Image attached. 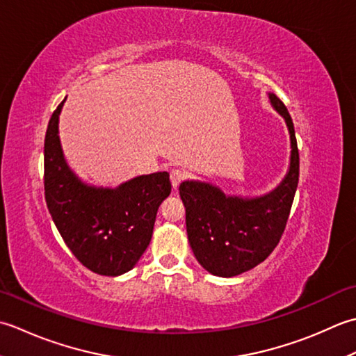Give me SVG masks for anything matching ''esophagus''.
<instances>
[{"mask_svg": "<svg viewBox=\"0 0 356 356\" xmlns=\"http://www.w3.org/2000/svg\"><path fill=\"white\" fill-rule=\"evenodd\" d=\"M184 177H186V173L181 169H172L170 170V181H172L173 188H177L179 186V183L184 179Z\"/></svg>", "mask_w": 356, "mask_h": 356, "instance_id": "34e87169", "label": "esophagus"}]
</instances>
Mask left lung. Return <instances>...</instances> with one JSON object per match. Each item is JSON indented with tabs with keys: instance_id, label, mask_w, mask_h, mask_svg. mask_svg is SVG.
<instances>
[{
	"instance_id": "left-lung-1",
	"label": "left lung",
	"mask_w": 356,
	"mask_h": 356,
	"mask_svg": "<svg viewBox=\"0 0 356 356\" xmlns=\"http://www.w3.org/2000/svg\"><path fill=\"white\" fill-rule=\"evenodd\" d=\"M273 108L290 134V168L282 183L264 197H226L218 187L200 181L179 184L186 227L195 258L216 277H235L270 255L286 229L300 178V154L293 121L284 103L269 93Z\"/></svg>"
}]
</instances>
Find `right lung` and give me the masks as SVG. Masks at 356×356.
Returning <instances> with one entry per match:
<instances>
[{
	"mask_svg": "<svg viewBox=\"0 0 356 356\" xmlns=\"http://www.w3.org/2000/svg\"><path fill=\"white\" fill-rule=\"evenodd\" d=\"M64 101L50 117L44 140L47 209L79 263L117 277L132 269L147 249L158 207L172 191L169 173L138 177L117 188L84 184L69 169L58 136Z\"/></svg>",
	"mask_w": 356,
	"mask_h": 356,
	"instance_id": "right-lung-1",
	"label": "right lung"
}]
</instances>
